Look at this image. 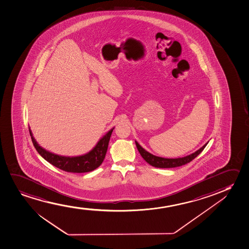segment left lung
Returning <instances> with one entry per match:
<instances>
[{
  "label": "left lung",
  "mask_w": 249,
  "mask_h": 249,
  "mask_svg": "<svg viewBox=\"0 0 249 249\" xmlns=\"http://www.w3.org/2000/svg\"><path fill=\"white\" fill-rule=\"evenodd\" d=\"M135 143L137 149L139 150L143 160L147 163H149V165L157 167V168H174V167H178V166H181V165H186L187 163L192 161L194 159L196 158L197 155H199L201 152L204 150V148L208 144V142H206L202 148H200L197 151L194 152L193 154L187 155V156L182 157V158L167 159L162 158V157L152 155L139 145V142L137 141H135Z\"/></svg>",
  "instance_id": "left-lung-1"
}]
</instances>
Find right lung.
I'll use <instances>...</instances> for the list:
<instances>
[{"label": "right lung", "mask_w": 249, "mask_h": 249, "mask_svg": "<svg viewBox=\"0 0 249 249\" xmlns=\"http://www.w3.org/2000/svg\"><path fill=\"white\" fill-rule=\"evenodd\" d=\"M29 129L33 144L39 155H41L45 160H47L49 163H51L52 165L61 169L62 171L72 172V173H84V172L94 171L102 164L104 159L106 157L110 136L114 127L104 136L103 138H101L99 140L97 144L94 146V149L85 155L74 156V157L55 155L52 152H49L43 149L33 137L30 128Z\"/></svg>", "instance_id": "obj_1"}]
</instances>
